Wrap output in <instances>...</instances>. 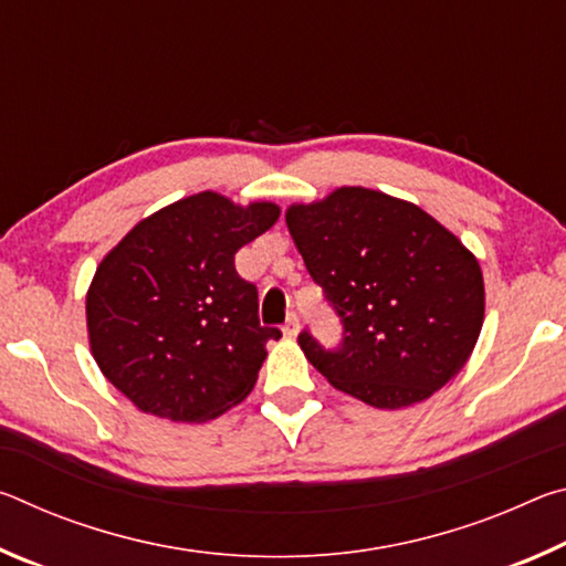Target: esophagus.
Masks as SVG:
<instances>
[{"mask_svg": "<svg viewBox=\"0 0 566 566\" xmlns=\"http://www.w3.org/2000/svg\"><path fill=\"white\" fill-rule=\"evenodd\" d=\"M296 332H300V317H296V314H290V319L284 324V334L286 337H296Z\"/></svg>", "mask_w": 566, "mask_h": 566, "instance_id": "esophagus-1", "label": "esophagus"}]
</instances>
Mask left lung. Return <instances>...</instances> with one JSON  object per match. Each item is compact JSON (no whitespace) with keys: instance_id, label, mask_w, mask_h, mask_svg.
Instances as JSON below:
<instances>
[{"instance_id":"left-lung-1","label":"left lung","mask_w":566,"mask_h":566,"mask_svg":"<svg viewBox=\"0 0 566 566\" xmlns=\"http://www.w3.org/2000/svg\"><path fill=\"white\" fill-rule=\"evenodd\" d=\"M286 227L342 322L337 349L300 334L304 357L332 387L401 409L457 377L482 332L484 280L449 229L417 205L364 187L292 205Z\"/></svg>"}]
</instances>
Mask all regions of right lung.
<instances>
[{
    "label": "right lung",
    "instance_id": "obj_1",
    "mask_svg": "<svg viewBox=\"0 0 566 566\" xmlns=\"http://www.w3.org/2000/svg\"><path fill=\"white\" fill-rule=\"evenodd\" d=\"M280 207H239L199 191L159 209L104 256L87 292L92 357L134 407L207 421L252 391L264 344L260 296L234 254L264 234Z\"/></svg>",
    "mask_w": 566,
    "mask_h": 566
}]
</instances>
